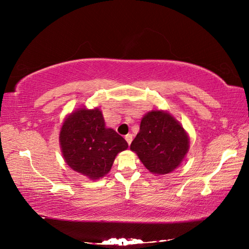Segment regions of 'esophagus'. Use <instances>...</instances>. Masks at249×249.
Wrapping results in <instances>:
<instances>
[{
	"instance_id": "34e87169",
	"label": "esophagus",
	"mask_w": 249,
	"mask_h": 249,
	"mask_svg": "<svg viewBox=\"0 0 249 249\" xmlns=\"http://www.w3.org/2000/svg\"><path fill=\"white\" fill-rule=\"evenodd\" d=\"M125 140L127 141V143L130 145V143H131V141H133V135L131 134H128V135H126L125 136Z\"/></svg>"
}]
</instances>
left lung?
Segmentation results:
<instances>
[{
	"mask_svg": "<svg viewBox=\"0 0 249 249\" xmlns=\"http://www.w3.org/2000/svg\"><path fill=\"white\" fill-rule=\"evenodd\" d=\"M189 147L188 136L167 112L153 110L141 120L140 131L130 144L146 169L167 174L182 162Z\"/></svg>",
	"mask_w": 249,
	"mask_h": 249,
	"instance_id": "obj_1",
	"label": "left lung"
}]
</instances>
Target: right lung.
<instances>
[{"mask_svg": "<svg viewBox=\"0 0 249 249\" xmlns=\"http://www.w3.org/2000/svg\"><path fill=\"white\" fill-rule=\"evenodd\" d=\"M60 143L66 163L92 179L107 174L118 153L128 147L115 130L105 127L99 109H78L64 121Z\"/></svg>", "mask_w": 249, "mask_h": 249, "instance_id": "obj_1", "label": "right lung"}]
</instances>
